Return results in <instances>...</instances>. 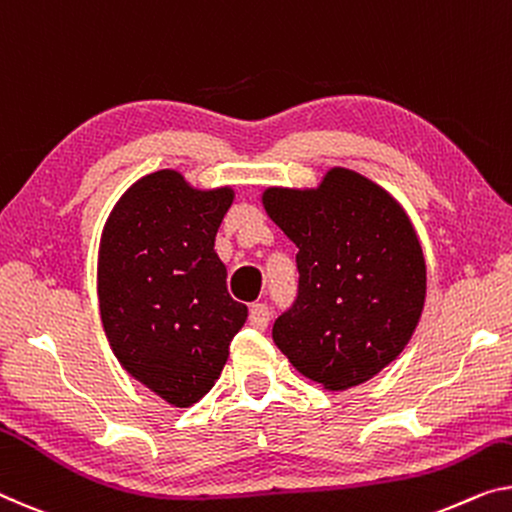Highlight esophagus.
I'll return each instance as SVG.
<instances>
[{
	"mask_svg": "<svg viewBox=\"0 0 512 512\" xmlns=\"http://www.w3.org/2000/svg\"><path fill=\"white\" fill-rule=\"evenodd\" d=\"M250 324H253L257 331H264L266 326H269V308H266L264 303L250 305Z\"/></svg>",
	"mask_w": 512,
	"mask_h": 512,
	"instance_id": "1",
	"label": "esophagus"
}]
</instances>
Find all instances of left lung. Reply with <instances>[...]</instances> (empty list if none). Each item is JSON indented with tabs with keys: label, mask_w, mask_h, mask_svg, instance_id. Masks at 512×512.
<instances>
[{
	"label": "left lung",
	"mask_w": 512,
	"mask_h": 512,
	"mask_svg": "<svg viewBox=\"0 0 512 512\" xmlns=\"http://www.w3.org/2000/svg\"><path fill=\"white\" fill-rule=\"evenodd\" d=\"M264 207L299 248V292L273 342L333 391L375 377L407 345L425 303V259L407 213L342 167L317 190L269 188Z\"/></svg>",
	"instance_id": "obj_1"
}]
</instances>
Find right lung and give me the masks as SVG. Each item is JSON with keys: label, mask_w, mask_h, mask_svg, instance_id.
<instances>
[{"label": "right lung", "mask_w": 512, "mask_h": 512, "mask_svg": "<svg viewBox=\"0 0 512 512\" xmlns=\"http://www.w3.org/2000/svg\"><path fill=\"white\" fill-rule=\"evenodd\" d=\"M232 197L160 170L128 188L103 230L98 301L112 352L174 407L209 393L248 317L213 253Z\"/></svg>", "instance_id": "right-lung-1"}]
</instances>
